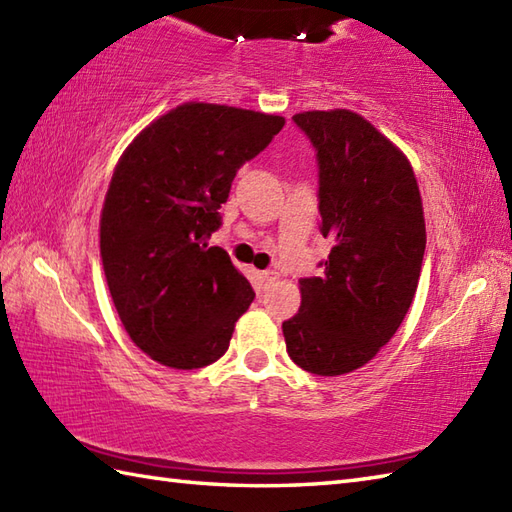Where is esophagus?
<instances>
[{"instance_id": "obj_1", "label": "esophagus", "mask_w": 512, "mask_h": 512, "mask_svg": "<svg viewBox=\"0 0 512 512\" xmlns=\"http://www.w3.org/2000/svg\"><path fill=\"white\" fill-rule=\"evenodd\" d=\"M259 279H262V286L268 288L270 284H275L277 273H275V270H264V273H259Z\"/></svg>"}]
</instances>
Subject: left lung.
<instances>
[{
  "mask_svg": "<svg viewBox=\"0 0 512 512\" xmlns=\"http://www.w3.org/2000/svg\"><path fill=\"white\" fill-rule=\"evenodd\" d=\"M319 167V231L332 239L319 277L299 279L301 308L284 321L288 356L317 376L372 361L416 295L424 246L422 200L409 160L350 110L303 112Z\"/></svg>",
  "mask_w": 512,
  "mask_h": 512,
  "instance_id": "left-lung-1",
  "label": "left lung"
}]
</instances>
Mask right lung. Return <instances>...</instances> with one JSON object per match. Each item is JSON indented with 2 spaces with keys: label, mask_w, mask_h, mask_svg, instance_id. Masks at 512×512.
Here are the masks:
<instances>
[{
  "label": "right lung",
  "mask_w": 512,
  "mask_h": 512,
  "mask_svg": "<svg viewBox=\"0 0 512 512\" xmlns=\"http://www.w3.org/2000/svg\"><path fill=\"white\" fill-rule=\"evenodd\" d=\"M284 118L184 103L125 149L105 195L101 259L112 301L140 350L173 369L215 363L255 299L209 237L244 162Z\"/></svg>",
  "instance_id": "right-lung-1"
}]
</instances>
